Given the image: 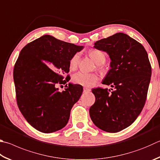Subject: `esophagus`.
Here are the masks:
<instances>
[{"label":"esophagus","mask_w":160,"mask_h":160,"mask_svg":"<svg viewBox=\"0 0 160 160\" xmlns=\"http://www.w3.org/2000/svg\"><path fill=\"white\" fill-rule=\"evenodd\" d=\"M83 91H84V92H89L90 91H91V89L88 88H84Z\"/></svg>","instance_id":"1"}]
</instances>
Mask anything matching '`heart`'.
<instances>
[{"label": "heart", "instance_id": "obj_1", "mask_svg": "<svg viewBox=\"0 0 160 160\" xmlns=\"http://www.w3.org/2000/svg\"><path fill=\"white\" fill-rule=\"evenodd\" d=\"M89 57L97 64L98 70H103V63H105L106 57L103 51L92 49L88 52ZM80 61V54L75 53L69 61V68L71 71L76 70ZM72 80L75 84L85 87L94 85L98 80V75L96 73H86L83 72H78L72 76Z\"/></svg>", "mask_w": 160, "mask_h": 160}]
</instances>
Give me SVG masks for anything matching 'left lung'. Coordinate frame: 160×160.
I'll list each match as a JSON object with an SVG mask.
<instances>
[{
    "label": "left lung",
    "instance_id": "left-lung-1",
    "mask_svg": "<svg viewBox=\"0 0 160 160\" xmlns=\"http://www.w3.org/2000/svg\"><path fill=\"white\" fill-rule=\"evenodd\" d=\"M94 48L109 54L111 68L102 83L114 90H92L96 100L90 118L99 129L118 132L136 120L146 103L152 73L148 56L140 42L123 33L98 40Z\"/></svg>",
    "mask_w": 160,
    "mask_h": 160
}]
</instances>
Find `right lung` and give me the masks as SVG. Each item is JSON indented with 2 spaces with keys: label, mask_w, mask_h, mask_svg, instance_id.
<instances>
[{
  "label": "right lung",
  "mask_w": 160,
  "mask_h": 160,
  "mask_svg": "<svg viewBox=\"0 0 160 160\" xmlns=\"http://www.w3.org/2000/svg\"><path fill=\"white\" fill-rule=\"evenodd\" d=\"M82 48L45 35L20 52L13 71L17 106L28 122L39 132L52 133L67 124L72 107L83 89L69 83L65 91L60 92L57 87L70 80L63 75L69 72L71 58Z\"/></svg>",
  "instance_id": "right-lung-1"
}]
</instances>
